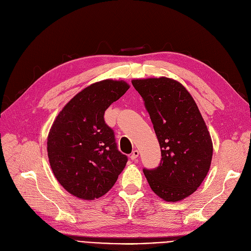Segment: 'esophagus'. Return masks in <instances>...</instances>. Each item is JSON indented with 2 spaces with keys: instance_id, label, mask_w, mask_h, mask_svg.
<instances>
[{
  "instance_id": "1",
  "label": "esophagus",
  "mask_w": 251,
  "mask_h": 251,
  "mask_svg": "<svg viewBox=\"0 0 251 251\" xmlns=\"http://www.w3.org/2000/svg\"><path fill=\"white\" fill-rule=\"evenodd\" d=\"M138 155H139V151H138L137 150H134V151L131 152V155H130V159H131L132 161H135V160L137 159Z\"/></svg>"
}]
</instances>
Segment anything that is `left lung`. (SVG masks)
I'll use <instances>...</instances> for the list:
<instances>
[{
  "mask_svg": "<svg viewBox=\"0 0 251 251\" xmlns=\"http://www.w3.org/2000/svg\"><path fill=\"white\" fill-rule=\"evenodd\" d=\"M143 97L161 148L157 168L144 169L151 189L177 202L197 190L209 171L212 141L192 95L169 78L132 80Z\"/></svg>",
  "mask_w": 251,
  "mask_h": 251,
  "instance_id": "1",
  "label": "left lung"
}]
</instances>
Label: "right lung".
Instances as JSON below:
<instances>
[{
    "instance_id": "add662e5",
    "label": "right lung",
    "mask_w": 251,
    "mask_h": 251,
    "mask_svg": "<svg viewBox=\"0 0 251 251\" xmlns=\"http://www.w3.org/2000/svg\"><path fill=\"white\" fill-rule=\"evenodd\" d=\"M124 81L103 80L86 87L56 117L47 139L51 169L70 194L94 200L110 191L127 163L117 149L104 112L125 94Z\"/></svg>"
}]
</instances>
